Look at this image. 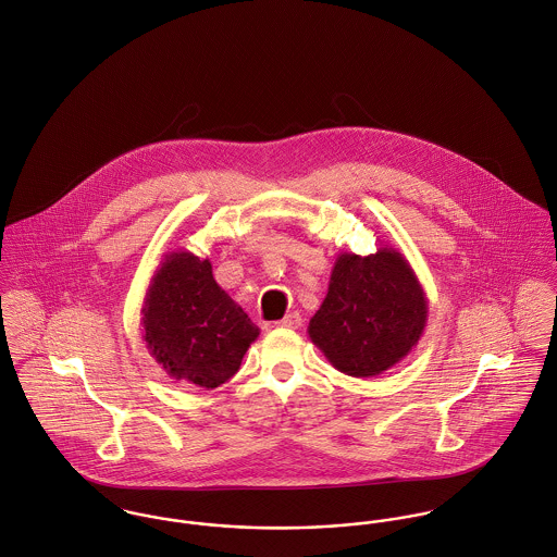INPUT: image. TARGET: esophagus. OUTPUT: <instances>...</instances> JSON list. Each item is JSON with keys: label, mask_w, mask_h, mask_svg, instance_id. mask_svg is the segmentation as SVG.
<instances>
[{"label": "esophagus", "mask_w": 557, "mask_h": 557, "mask_svg": "<svg viewBox=\"0 0 557 557\" xmlns=\"http://www.w3.org/2000/svg\"><path fill=\"white\" fill-rule=\"evenodd\" d=\"M301 322H304V318H301L297 311H290V313H286L282 320L273 322V324H275V326H282V329H299Z\"/></svg>", "instance_id": "obj_1"}]
</instances>
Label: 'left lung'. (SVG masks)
Segmentation results:
<instances>
[{
    "instance_id": "1",
    "label": "left lung",
    "mask_w": 557,
    "mask_h": 557,
    "mask_svg": "<svg viewBox=\"0 0 557 557\" xmlns=\"http://www.w3.org/2000/svg\"><path fill=\"white\" fill-rule=\"evenodd\" d=\"M428 311L423 286L399 249L368 256L342 251L308 335L335 370L371 377L397 366L419 344Z\"/></svg>"
}]
</instances>
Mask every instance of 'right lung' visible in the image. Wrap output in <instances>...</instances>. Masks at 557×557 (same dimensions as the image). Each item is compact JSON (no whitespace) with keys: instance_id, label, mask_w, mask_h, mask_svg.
<instances>
[{"instance_id":"1","label":"right lung","mask_w":557,"mask_h":557,"mask_svg":"<svg viewBox=\"0 0 557 557\" xmlns=\"http://www.w3.org/2000/svg\"><path fill=\"white\" fill-rule=\"evenodd\" d=\"M143 337L164 371L200 388L233 377L260 329L213 280L209 258L169 251L140 309Z\"/></svg>"}]
</instances>
